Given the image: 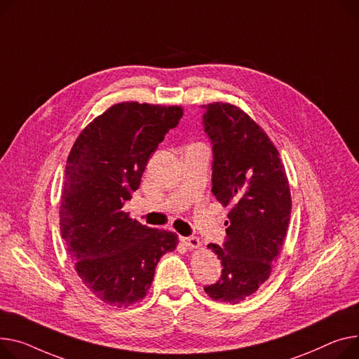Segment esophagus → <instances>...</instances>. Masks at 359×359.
Returning a JSON list of instances; mask_svg holds the SVG:
<instances>
[{
    "label": "esophagus",
    "instance_id": "obj_1",
    "mask_svg": "<svg viewBox=\"0 0 359 359\" xmlns=\"http://www.w3.org/2000/svg\"><path fill=\"white\" fill-rule=\"evenodd\" d=\"M180 241H182L183 245H186L189 250L198 248V247L201 245L199 238H196V236H180Z\"/></svg>",
    "mask_w": 359,
    "mask_h": 359
}]
</instances>
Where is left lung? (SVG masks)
I'll list each match as a JSON object with an SVG mask.
<instances>
[{
	"label": "left lung",
	"instance_id": "1",
	"mask_svg": "<svg viewBox=\"0 0 359 359\" xmlns=\"http://www.w3.org/2000/svg\"><path fill=\"white\" fill-rule=\"evenodd\" d=\"M202 108L213 151L212 194L231 208L222 247L208 245L221 259L222 274L205 292L235 304L270 277L289 228L292 196L278 151L255 121L231 104Z\"/></svg>",
	"mask_w": 359,
	"mask_h": 359
}]
</instances>
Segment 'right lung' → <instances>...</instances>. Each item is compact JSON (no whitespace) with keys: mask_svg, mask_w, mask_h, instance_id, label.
Wrapping results in <instances>:
<instances>
[{"mask_svg":"<svg viewBox=\"0 0 359 359\" xmlns=\"http://www.w3.org/2000/svg\"><path fill=\"white\" fill-rule=\"evenodd\" d=\"M183 115L180 107L121 102L79 134L65 170L60 232L86 287L115 307L146 297L158 259L177 235L131 219L123 210L151 153Z\"/></svg>","mask_w":359,"mask_h":359,"instance_id":"right-lung-1","label":"right lung"}]
</instances>
